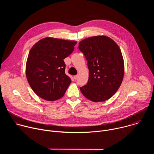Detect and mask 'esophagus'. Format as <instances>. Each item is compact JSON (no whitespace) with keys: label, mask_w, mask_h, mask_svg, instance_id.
I'll list each match as a JSON object with an SVG mask.
<instances>
[{"label":"esophagus","mask_w":154,"mask_h":154,"mask_svg":"<svg viewBox=\"0 0 154 154\" xmlns=\"http://www.w3.org/2000/svg\"><path fill=\"white\" fill-rule=\"evenodd\" d=\"M78 77H79V75H74V79L75 80H76L78 79Z\"/></svg>","instance_id":"obj_1"}]
</instances>
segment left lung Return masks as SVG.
Returning <instances> with one entry per match:
<instances>
[{
  "instance_id": "left-lung-1",
  "label": "left lung",
  "mask_w": 154,
  "mask_h": 154,
  "mask_svg": "<svg viewBox=\"0 0 154 154\" xmlns=\"http://www.w3.org/2000/svg\"><path fill=\"white\" fill-rule=\"evenodd\" d=\"M79 49L88 61L90 72L87 84L80 88L82 93L95 102L111 98L120 87L124 74L119 46L110 38L102 35L81 41Z\"/></svg>"
}]
</instances>
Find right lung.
Returning a JSON list of instances; mask_svg holds the SVG:
<instances>
[{"mask_svg": "<svg viewBox=\"0 0 154 154\" xmlns=\"http://www.w3.org/2000/svg\"><path fill=\"white\" fill-rule=\"evenodd\" d=\"M75 41L46 37L31 48L26 72L33 91L41 98L54 101L62 97L71 82L65 74L64 59L74 51Z\"/></svg>", "mask_w": 154, "mask_h": 154, "instance_id": "1", "label": "right lung"}]
</instances>
